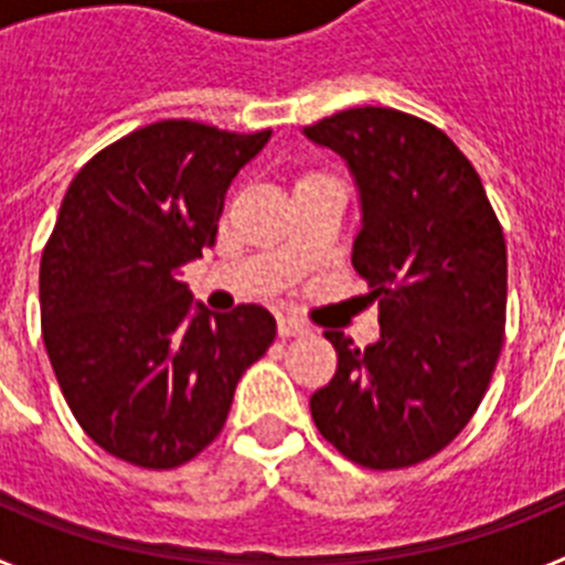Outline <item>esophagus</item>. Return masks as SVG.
I'll return each mask as SVG.
<instances>
[{
	"label": "esophagus",
	"instance_id": "34e87169",
	"mask_svg": "<svg viewBox=\"0 0 565 565\" xmlns=\"http://www.w3.org/2000/svg\"><path fill=\"white\" fill-rule=\"evenodd\" d=\"M277 331L282 339H291V337H306V333H311V328L306 326V322H299V319L294 317H279L277 319Z\"/></svg>",
	"mask_w": 565,
	"mask_h": 565
}]
</instances>
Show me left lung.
I'll list each match as a JSON object with an SVG mask.
<instances>
[{
  "label": "left lung",
  "instance_id": "obj_1",
  "mask_svg": "<svg viewBox=\"0 0 565 565\" xmlns=\"http://www.w3.org/2000/svg\"><path fill=\"white\" fill-rule=\"evenodd\" d=\"M302 132L342 154L362 201L353 268L382 337L328 331L337 376L311 396L317 430L367 469L441 452L478 411L507 326V243L467 154L391 107H353Z\"/></svg>",
  "mask_w": 565,
  "mask_h": 565
}]
</instances>
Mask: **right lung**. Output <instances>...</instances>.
I'll use <instances>...</instances> for the list:
<instances>
[{
    "label": "right lung",
    "instance_id": "obj_1",
    "mask_svg": "<svg viewBox=\"0 0 565 565\" xmlns=\"http://www.w3.org/2000/svg\"><path fill=\"white\" fill-rule=\"evenodd\" d=\"M268 138L172 118L109 143L70 183L39 268L42 337L70 411L109 456L192 461L271 348L266 308L192 311L178 279L214 246L228 186Z\"/></svg>",
    "mask_w": 565,
    "mask_h": 565
}]
</instances>
